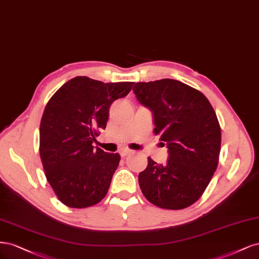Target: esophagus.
<instances>
[{"instance_id": "34e87169", "label": "esophagus", "mask_w": 259, "mask_h": 259, "mask_svg": "<svg viewBox=\"0 0 259 259\" xmlns=\"http://www.w3.org/2000/svg\"><path fill=\"white\" fill-rule=\"evenodd\" d=\"M131 153H132V151H130V149H121V151L119 152V154H120L121 157H126V156H128L129 154H131Z\"/></svg>"}]
</instances>
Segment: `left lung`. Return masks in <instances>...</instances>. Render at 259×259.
<instances>
[{"label":"left lung","instance_id":"obj_1","mask_svg":"<svg viewBox=\"0 0 259 259\" xmlns=\"http://www.w3.org/2000/svg\"><path fill=\"white\" fill-rule=\"evenodd\" d=\"M132 90L153 113L154 132L169 154L164 164L148 158L139 174L142 193L159 207L185 208L201 197L218 168L222 135L216 114L203 94L175 79L140 81Z\"/></svg>","mask_w":259,"mask_h":259}]
</instances>
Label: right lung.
<instances>
[{
  "mask_svg": "<svg viewBox=\"0 0 259 259\" xmlns=\"http://www.w3.org/2000/svg\"><path fill=\"white\" fill-rule=\"evenodd\" d=\"M132 85L77 76L48 101L39 124V155L46 179L63 204L87 207L107 194L120 156L93 143L106 127L111 104L126 97Z\"/></svg>",
  "mask_w": 259,
  "mask_h": 259,
  "instance_id": "right-lung-1",
  "label": "right lung"
}]
</instances>
